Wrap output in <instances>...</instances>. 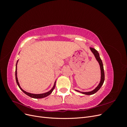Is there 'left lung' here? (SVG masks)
<instances>
[{"mask_svg": "<svg viewBox=\"0 0 127 127\" xmlns=\"http://www.w3.org/2000/svg\"><path fill=\"white\" fill-rule=\"evenodd\" d=\"M90 49L91 51L92 52V53H93L96 59L98 61V63L99 64V66H100V69H101V80H100V82H99V84L98 85V86L96 87L95 89L93 91H92L91 92H80L79 91L77 90H75L77 92H78L79 93H81L83 94H85V95H92V94H94L95 93H96V92L100 89V88L101 87V86H102V85L103 84L104 82V68H103V64L102 63V60L101 59L100 57H99V53L97 52V50H96L94 48H90Z\"/></svg>", "mask_w": 127, "mask_h": 127, "instance_id": "left-lung-1", "label": "left lung"}]
</instances>
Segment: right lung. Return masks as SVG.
<instances>
[{"mask_svg": "<svg viewBox=\"0 0 127 127\" xmlns=\"http://www.w3.org/2000/svg\"><path fill=\"white\" fill-rule=\"evenodd\" d=\"M18 61H17V63H16V70H15V78H16V83H17V84L18 85V87H20V89L24 92V93L26 94L27 95L29 96L30 97H32V98H44L45 97H47L48 96V95H49L50 94L52 91H53V90L55 89V86H56V82L55 83V84L54 85H53V87L52 89L49 91V92H47V93H43V94H32V93H28V92H26V91H24L22 89V88L21 87L20 85V84H19L18 83V79H17V63H18Z\"/></svg>", "mask_w": 127, "mask_h": 127, "instance_id": "1", "label": "right lung"}]
</instances>
